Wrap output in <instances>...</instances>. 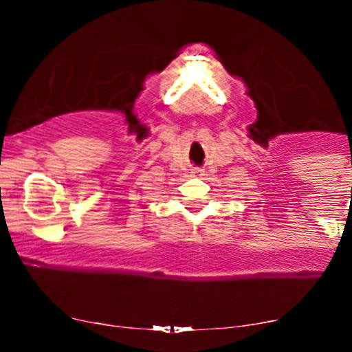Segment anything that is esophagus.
Masks as SVG:
<instances>
[{"label": "esophagus", "mask_w": 352, "mask_h": 352, "mask_svg": "<svg viewBox=\"0 0 352 352\" xmlns=\"http://www.w3.org/2000/svg\"><path fill=\"white\" fill-rule=\"evenodd\" d=\"M193 177H200L201 175V170H193Z\"/></svg>", "instance_id": "obj_1"}]
</instances>
